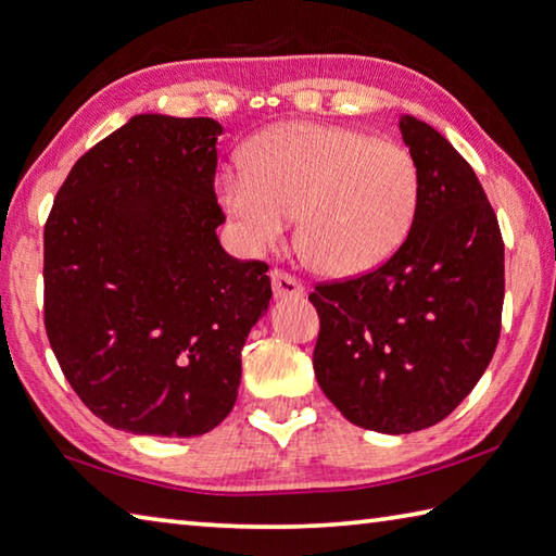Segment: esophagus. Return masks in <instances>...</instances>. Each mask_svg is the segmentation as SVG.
I'll use <instances>...</instances> for the list:
<instances>
[{"mask_svg":"<svg viewBox=\"0 0 556 556\" xmlns=\"http://www.w3.org/2000/svg\"><path fill=\"white\" fill-rule=\"evenodd\" d=\"M270 282H274L276 300L305 298V288H302V282L298 278L282 274V270H274V274H270Z\"/></svg>","mask_w":556,"mask_h":556,"instance_id":"1","label":"esophagus"}]
</instances>
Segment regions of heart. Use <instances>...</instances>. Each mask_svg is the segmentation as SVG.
<instances>
[{
  "instance_id": "heart-1",
  "label": "heart",
  "mask_w": 556,
  "mask_h": 556,
  "mask_svg": "<svg viewBox=\"0 0 556 556\" xmlns=\"http://www.w3.org/2000/svg\"><path fill=\"white\" fill-rule=\"evenodd\" d=\"M242 164L217 176L215 193L247 249L276 247L300 215V247L321 276L370 274L404 244L416 217L414 154L363 130L280 123L247 144Z\"/></svg>"
}]
</instances>
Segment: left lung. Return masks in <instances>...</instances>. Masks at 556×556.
Listing matches in <instances>:
<instances>
[{
    "mask_svg": "<svg viewBox=\"0 0 556 556\" xmlns=\"http://www.w3.org/2000/svg\"><path fill=\"white\" fill-rule=\"evenodd\" d=\"M400 130L421 181L406 242L372 274L309 295L321 392L351 424L387 435L435 426L475 390L504 307V242L472 166L414 115Z\"/></svg>",
    "mask_w": 556,
    "mask_h": 556,
    "instance_id": "left-lung-1",
    "label": "left lung"
}]
</instances>
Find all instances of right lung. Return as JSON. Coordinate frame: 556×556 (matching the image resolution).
Wrapping results in <instances>:
<instances>
[{"mask_svg":"<svg viewBox=\"0 0 556 556\" xmlns=\"http://www.w3.org/2000/svg\"><path fill=\"white\" fill-rule=\"evenodd\" d=\"M219 135L213 118L132 115L72 166L46 223L50 345L118 431L193 438L223 424L268 312V266L217 237Z\"/></svg>","mask_w":556,"mask_h":556,"instance_id":"1","label":"right lung"}]
</instances>
